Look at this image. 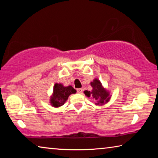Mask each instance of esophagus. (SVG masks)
<instances>
[{"label":"esophagus","mask_w":158,"mask_h":158,"mask_svg":"<svg viewBox=\"0 0 158 158\" xmlns=\"http://www.w3.org/2000/svg\"><path fill=\"white\" fill-rule=\"evenodd\" d=\"M77 91L78 93H81L83 92V89H77Z\"/></svg>","instance_id":"esophagus-1"}]
</instances>
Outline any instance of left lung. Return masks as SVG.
I'll list each match as a JSON object with an SVG mask.
<instances>
[{"label":"left lung","mask_w":158,"mask_h":158,"mask_svg":"<svg viewBox=\"0 0 158 158\" xmlns=\"http://www.w3.org/2000/svg\"><path fill=\"white\" fill-rule=\"evenodd\" d=\"M90 85L93 89L90 91L85 90L84 94L88 98H92L96 102L95 105H103L108 102L111 98L110 94L108 90L102 85L100 80L95 78L90 82Z\"/></svg>","instance_id":"left-lung-1"}]
</instances>
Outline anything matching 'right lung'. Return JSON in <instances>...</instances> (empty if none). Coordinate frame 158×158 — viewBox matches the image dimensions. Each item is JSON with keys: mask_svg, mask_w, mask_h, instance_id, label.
I'll return each mask as SVG.
<instances>
[{"mask_svg": "<svg viewBox=\"0 0 158 158\" xmlns=\"http://www.w3.org/2000/svg\"><path fill=\"white\" fill-rule=\"evenodd\" d=\"M76 92L72 85L65 87L61 84H55L53 94L50 98L51 105L54 107H59L65 104L69 95Z\"/></svg>", "mask_w": 158, "mask_h": 158, "instance_id": "add662e5", "label": "right lung"}]
</instances>
